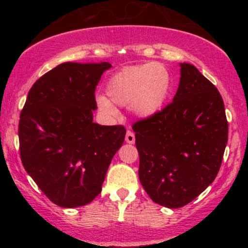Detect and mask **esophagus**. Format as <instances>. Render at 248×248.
<instances>
[{"instance_id":"obj_1","label":"esophagus","mask_w":248,"mask_h":248,"mask_svg":"<svg viewBox=\"0 0 248 248\" xmlns=\"http://www.w3.org/2000/svg\"><path fill=\"white\" fill-rule=\"evenodd\" d=\"M134 141H136V136H134V133L132 131H127L126 133V142H128V144H134Z\"/></svg>"}]
</instances>
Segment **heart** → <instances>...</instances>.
Wrapping results in <instances>:
<instances>
[{"instance_id":"b5f03b06","label":"heart","mask_w":248,"mask_h":248,"mask_svg":"<svg viewBox=\"0 0 248 248\" xmlns=\"http://www.w3.org/2000/svg\"><path fill=\"white\" fill-rule=\"evenodd\" d=\"M171 89L169 72L156 62L127 67L109 78L106 96L97 97V106L108 116H116L120 107H129L142 117L162 109Z\"/></svg>"}]
</instances>
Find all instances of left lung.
I'll list each match as a JSON object with an SVG mask.
<instances>
[{
    "label": "left lung",
    "instance_id": "obj_1",
    "mask_svg": "<svg viewBox=\"0 0 248 248\" xmlns=\"http://www.w3.org/2000/svg\"><path fill=\"white\" fill-rule=\"evenodd\" d=\"M132 128L139 180L157 204L185 206L216 179L228 141V121L218 90L192 64L181 63L171 103Z\"/></svg>",
    "mask_w": 248,
    "mask_h": 248
}]
</instances>
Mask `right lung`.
I'll return each mask as SVG.
<instances>
[{"mask_svg": "<svg viewBox=\"0 0 248 248\" xmlns=\"http://www.w3.org/2000/svg\"><path fill=\"white\" fill-rule=\"evenodd\" d=\"M111 64L55 67L37 80L20 112L22 166L41 191L61 207L84 206L101 193L126 128L92 121L97 84Z\"/></svg>", "mask_w": 248, "mask_h": 248, "instance_id": "add662e5", "label": "right lung"}]
</instances>
